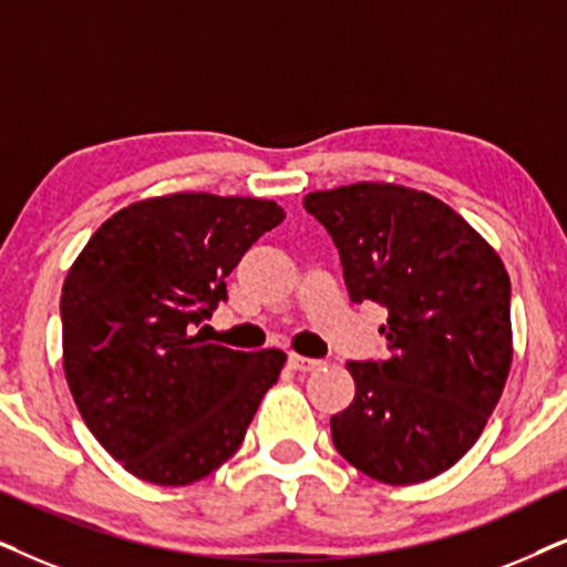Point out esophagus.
Wrapping results in <instances>:
<instances>
[{"label": "esophagus", "mask_w": 567, "mask_h": 567, "mask_svg": "<svg viewBox=\"0 0 567 567\" xmlns=\"http://www.w3.org/2000/svg\"><path fill=\"white\" fill-rule=\"evenodd\" d=\"M288 363H290V369L300 371V374H308V371H317V369L324 367V361H317V358H303V355H296V353L290 355Z\"/></svg>", "instance_id": "1"}]
</instances>
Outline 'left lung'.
I'll return each mask as SVG.
<instances>
[{
  "instance_id": "8db88e82",
  "label": "left lung",
  "mask_w": 567,
  "mask_h": 567,
  "mask_svg": "<svg viewBox=\"0 0 567 567\" xmlns=\"http://www.w3.org/2000/svg\"><path fill=\"white\" fill-rule=\"evenodd\" d=\"M340 250L353 303L386 308L382 361H348L337 453L384 484L444 474L474 447L513 361L511 277L461 214L424 190L355 183L303 198Z\"/></svg>"
}]
</instances>
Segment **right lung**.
<instances>
[{
    "instance_id": "add662e5",
    "label": "right lung",
    "mask_w": 567,
    "mask_h": 567,
    "mask_svg": "<svg viewBox=\"0 0 567 567\" xmlns=\"http://www.w3.org/2000/svg\"><path fill=\"white\" fill-rule=\"evenodd\" d=\"M275 200L172 193L91 235L62 285V363L85 426L133 476L185 486L240 447L288 355L196 334L243 254L277 227Z\"/></svg>"
}]
</instances>
